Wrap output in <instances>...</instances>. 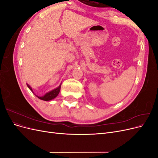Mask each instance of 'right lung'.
<instances>
[{"label": "right lung", "instance_id": "right-lung-1", "mask_svg": "<svg viewBox=\"0 0 158 158\" xmlns=\"http://www.w3.org/2000/svg\"><path fill=\"white\" fill-rule=\"evenodd\" d=\"M27 87L30 88V89L31 91V92H33V90H32L30 86V85L27 84ZM60 86H61V85H60L59 86L58 88H56V89L51 91V92H49L48 93H47L45 95H44V96L40 97V96H37V95H36V96L40 99L44 100V101H49V100H51L52 99L55 98L57 96V95H58V94L60 92Z\"/></svg>", "mask_w": 158, "mask_h": 158}]
</instances>
